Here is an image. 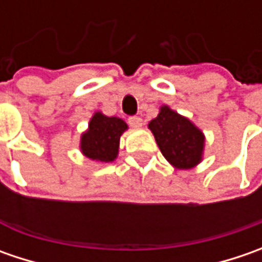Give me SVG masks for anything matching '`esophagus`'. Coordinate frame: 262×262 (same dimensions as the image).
Here are the masks:
<instances>
[{
    "label": "esophagus",
    "instance_id": "obj_1",
    "mask_svg": "<svg viewBox=\"0 0 262 262\" xmlns=\"http://www.w3.org/2000/svg\"><path fill=\"white\" fill-rule=\"evenodd\" d=\"M128 124L133 128H140V126L143 125V119L140 116H129L128 118Z\"/></svg>",
    "mask_w": 262,
    "mask_h": 262
}]
</instances>
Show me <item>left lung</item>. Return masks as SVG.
<instances>
[{
    "label": "left lung",
    "mask_w": 262,
    "mask_h": 262,
    "mask_svg": "<svg viewBox=\"0 0 262 262\" xmlns=\"http://www.w3.org/2000/svg\"><path fill=\"white\" fill-rule=\"evenodd\" d=\"M148 128L170 165L178 169H189L200 163L204 136L189 119L163 106L157 118L148 124Z\"/></svg>",
    "instance_id": "1"
}]
</instances>
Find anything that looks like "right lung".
<instances>
[{
	"mask_svg": "<svg viewBox=\"0 0 262 262\" xmlns=\"http://www.w3.org/2000/svg\"><path fill=\"white\" fill-rule=\"evenodd\" d=\"M126 128L122 119L96 112L90 119L87 133L81 137L83 155L97 162H114L118 155L119 138Z\"/></svg>",
	"mask_w": 262,
	"mask_h": 262,
	"instance_id": "1",
	"label": "right lung"
}]
</instances>
